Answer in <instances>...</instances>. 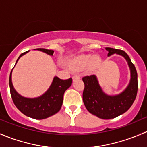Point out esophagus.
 Instances as JSON below:
<instances>
[{
	"label": "esophagus",
	"instance_id": "1",
	"mask_svg": "<svg viewBox=\"0 0 147 147\" xmlns=\"http://www.w3.org/2000/svg\"><path fill=\"white\" fill-rule=\"evenodd\" d=\"M78 79H80V77L78 76V75H75V76L72 77V80H73V81L75 80H78Z\"/></svg>",
	"mask_w": 147,
	"mask_h": 147
}]
</instances>
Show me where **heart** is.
<instances>
[{"instance_id":"b5f03b06","label":"heart","mask_w":147,"mask_h":147,"mask_svg":"<svg viewBox=\"0 0 147 147\" xmlns=\"http://www.w3.org/2000/svg\"><path fill=\"white\" fill-rule=\"evenodd\" d=\"M101 62V57L97 55L81 54L71 59L68 63V65L74 70H80L86 67L87 70L92 72L100 66Z\"/></svg>"}]
</instances>
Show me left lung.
<instances>
[{"label": "left lung", "instance_id": "left-lung-1", "mask_svg": "<svg viewBox=\"0 0 147 147\" xmlns=\"http://www.w3.org/2000/svg\"><path fill=\"white\" fill-rule=\"evenodd\" d=\"M107 56L113 54L122 56L127 62L130 70V80L127 87L119 94L109 95L102 90L96 75L82 78L84 84L82 99L89 112L104 119H113L127 112L137 97L138 90L137 72L128 55L117 49L105 47Z\"/></svg>", "mask_w": 147, "mask_h": 147}]
</instances>
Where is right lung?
Here are the masks:
<instances>
[{"label": "right lung", "mask_w": 147, "mask_h": 147, "mask_svg": "<svg viewBox=\"0 0 147 147\" xmlns=\"http://www.w3.org/2000/svg\"><path fill=\"white\" fill-rule=\"evenodd\" d=\"M35 50L43 52L50 56H53L54 53L53 50L44 48H37ZM28 52L22 53L19 56L16 65L19 59ZM12 72L13 69L10 72L9 78L10 94L15 105L22 113L33 119H43L53 116L60 111L63 105L65 92L72 84V78L61 80L57 77H54L51 84L44 94L35 98H28L20 95L15 90L12 82Z\"/></svg>", "instance_id": "right-lung-1"}]
</instances>
